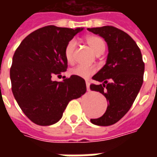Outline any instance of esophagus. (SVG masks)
Segmentation results:
<instances>
[{
    "label": "esophagus",
    "instance_id": "obj_1",
    "mask_svg": "<svg viewBox=\"0 0 157 157\" xmlns=\"http://www.w3.org/2000/svg\"><path fill=\"white\" fill-rule=\"evenodd\" d=\"M86 89H87V91H90V82H89V81H86Z\"/></svg>",
    "mask_w": 157,
    "mask_h": 157
}]
</instances>
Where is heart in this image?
Returning a JSON list of instances; mask_svg holds the SVG:
<instances>
[{"mask_svg":"<svg viewBox=\"0 0 157 157\" xmlns=\"http://www.w3.org/2000/svg\"><path fill=\"white\" fill-rule=\"evenodd\" d=\"M86 41L88 44L93 51L98 55L99 53L104 51L105 44L101 38L95 35H89L86 37ZM76 48V42L74 39H71L66 44L64 55L66 61L69 64H72L75 60V50ZM71 74L77 75L82 78H88L96 72V68L94 66H86V65H77L76 67L71 70Z\"/></svg>","mask_w":157,"mask_h":157,"instance_id":"obj_1","label":"heart"}]
</instances>
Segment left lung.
I'll return each mask as SVG.
<instances>
[{
    "label": "left lung",
    "mask_w": 157,
    "mask_h": 157,
    "mask_svg": "<svg viewBox=\"0 0 157 157\" xmlns=\"http://www.w3.org/2000/svg\"><path fill=\"white\" fill-rule=\"evenodd\" d=\"M104 39L109 47L105 65L92 79L102 84H92L90 88L99 92L109 102L105 113L92 118L93 124L109 126L127 113L143 84L145 64L140 49L128 33L113 26L87 29Z\"/></svg>",
    "instance_id": "1"
}]
</instances>
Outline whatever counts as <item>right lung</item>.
I'll return each mask as SVG.
<instances>
[{
	"instance_id": "obj_1",
	"label": "right lung",
	"mask_w": 157,
	"mask_h": 157,
	"mask_svg": "<svg viewBox=\"0 0 157 157\" xmlns=\"http://www.w3.org/2000/svg\"><path fill=\"white\" fill-rule=\"evenodd\" d=\"M82 30L46 26L27 36L14 53L10 69L12 93L24 114L36 124L57 123L69 102L86 91L85 80L77 75L63 82L51 79L66 71L65 45Z\"/></svg>"
}]
</instances>
